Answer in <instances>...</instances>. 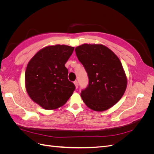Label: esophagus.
<instances>
[{"label": "esophagus", "instance_id": "34e87169", "mask_svg": "<svg viewBox=\"0 0 154 154\" xmlns=\"http://www.w3.org/2000/svg\"><path fill=\"white\" fill-rule=\"evenodd\" d=\"M74 85H75V86H76V88H77L78 87V81H74Z\"/></svg>", "mask_w": 154, "mask_h": 154}]
</instances>
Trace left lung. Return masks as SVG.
<instances>
[{"label": "left lung", "mask_w": 154, "mask_h": 154, "mask_svg": "<svg viewBox=\"0 0 154 154\" xmlns=\"http://www.w3.org/2000/svg\"><path fill=\"white\" fill-rule=\"evenodd\" d=\"M75 51L88 78L87 87L81 92L83 102L95 111L109 109L122 98L127 88V77L119 59L101 44H83Z\"/></svg>", "instance_id": "1"}]
</instances>
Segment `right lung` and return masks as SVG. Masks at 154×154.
<instances>
[{
    "mask_svg": "<svg viewBox=\"0 0 154 154\" xmlns=\"http://www.w3.org/2000/svg\"><path fill=\"white\" fill-rule=\"evenodd\" d=\"M74 49L65 45L48 46L39 51L28 63L25 73L26 90L42 108L52 110L62 106L75 90L65 67Z\"/></svg>",
    "mask_w": 154,
    "mask_h": 154,
    "instance_id": "1",
    "label": "right lung"
}]
</instances>
